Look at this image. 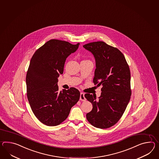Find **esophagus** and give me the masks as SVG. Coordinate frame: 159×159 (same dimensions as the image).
<instances>
[{
    "mask_svg": "<svg viewBox=\"0 0 159 159\" xmlns=\"http://www.w3.org/2000/svg\"><path fill=\"white\" fill-rule=\"evenodd\" d=\"M80 100L81 101H85V100H86L85 97H84V93H80Z\"/></svg>",
    "mask_w": 159,
    "mask_h": 159,
    "instance_id": "esophagus-1",
    "label": "esophagus"
}]
</instances>
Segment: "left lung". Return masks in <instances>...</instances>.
Returning a JSON list of instances; mask_svg holds the SVG:
<instances>
[{"mask_svg":"<svg viewBox=\"0 0 159 159\" xmlns=\"http://www.w3.org/2000/svg\"><path fill=\"white\" fill-rule=\"evenodd\" d=\"M83 47L95 58L94 85H102L99 99L89 93L84 95L93 107L86 114L87 119L94 127L110 128L120 120L130 99L129 66L118 49L103 41L89 43Z\"/></svg>","mask_w":159,"mask_h":159,"instance_id":"obj_1","label":"left lung"}]
</instances>
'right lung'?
I'll list each match as a JSON object with an SVG mask.
<instances>
[{"label": "right lung", "instance_id": "1", "mask_svg": "<svg viewBox=\"0 0 159 159\" xmlns=\"http://www.w3.org/2000/svg\"><path fill=\"white\" fill-rule=\"evenodd\" d=\"M79 45V43L72 45L52 39L39 48L31 57L26 77L27 99L35 116L45 125L61 124L80 99L78 89L71 87L58 91L57 85L66 58Z\"/></svg>", "mask_w": 159, "mask_h": 159}]
</instances>
